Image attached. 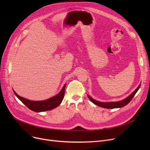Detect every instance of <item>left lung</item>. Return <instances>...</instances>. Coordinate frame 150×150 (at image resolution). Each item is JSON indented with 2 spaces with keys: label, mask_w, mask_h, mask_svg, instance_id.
Wrapping results in <instances>:
<instances>
[{
  "label": "left lung",
  "mask_w": 150,
  "mask_h": 150,
  "mask_svg": "<svg viewBox=\"0 0 150 150\" xmlns=\"http://www.w3.org/2000/svg\"><path fill=\"white\" fill-rule=\"evenodd\" d=\"M140 87V84L139 85L137 89L134 91L130 96H129L128 97L126 98L125 99L119 101H115V102H101L97 101L96 100L93 99L92 97H91L89 96H88L89 99L92 102L93 104H95L100 107H102L104 108H107V109H114V108H122L127 105H128L131 100L132 99L134 96H135V94L136 92L138 91Z\"/></svg>",
  "instance_id": "8db88e82"
}]
</instances>
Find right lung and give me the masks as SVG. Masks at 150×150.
I'll use <instances>...</instances> for the list:
<instances>
[{
	"label": "right lung",
	"mask_w": 150,
	"mask_h": 150,
	"mask_svg": "<svg viewBox=\"0 0 150 150\" xmlns=\"http://www.w3.org/2000/svg\"><path fill=\"white\" fill-rule=\"evenodd\" d=\"M65 88L66 84L63 86L62 89L59 92V93H58L57 96H55L48 100H45L43 101L29 100L18 96L16 92H15L14 90L13 92L16 96L28 108H29L33 111L39 112L42 111H49V110H52L61 104L63 98L64 97Z\"/></svg>",
	"instance_id": "1"
}]
</instances>
